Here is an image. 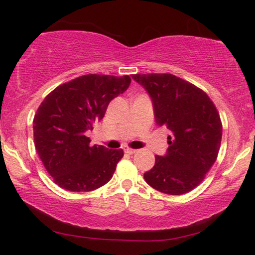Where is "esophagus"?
<instances>
[{
  "mask_svg": "<svg viewBox=\"0 0 255 255\" xmlns=\"http://www.w3.org/2000/svg\"><path fill=\"white\" fill-rule=\"evenodd\" d=\"M124 152L128 153V154H134V153H137V149H132L130 147H128V146H124Z\"/></svg>",
  "mask_w": 255,
  "mask_h": 255,
  "instance_id": "esophagus-1",
  "label": "esophagus"
}]
</instances>
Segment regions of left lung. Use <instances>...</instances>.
I'll return each mask as SVG.
<instances>
[{"label": "left lung", "instance_id": "1", "mask_svg": "<svg viewBox=\"0 0 255 255\" xmlns=\"http://www.w3.org/2000/svg\"><path fill=\"white\" fill-rule=\"evenodd\" d=\"M132 79L151 97L156 125L170 132L166 154L155 155L145 181L168 195L193 190L221 147L223 128L215 104L203 90L173 74H135Z\"/></svg>", "mask_w": 255, "mask_h": 255}]
</instances>
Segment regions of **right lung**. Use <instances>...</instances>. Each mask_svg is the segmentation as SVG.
<instances>
[{"label":"right lung","mask_w":255,"mask_h":255,"mask_svg":"<svg viewBox=\"0 0 255 255\" xmlns=\"http://www.w3.org/2000/svg\"><path fill=\"white\" fill-rule=\"evenodd\" d=\"M130 82L128 75H83L57 87L41 102L33 118L34 146L59 187L90 191L113 177L123 149L90 146L86 132Z\"/></svg>","instance_id":"right-lung-1"}]
</instances>
